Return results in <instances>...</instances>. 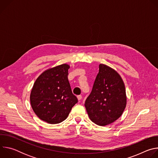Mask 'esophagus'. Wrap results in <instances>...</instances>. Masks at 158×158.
<instances>
[{
    "label": "esophagus",
    "mask_w": 158,
    "mask_h": 158,
    "mask_svg": "<svg viewBox=\"0 0 158 158\" xmlns=\"http://www.w3.org/2000/svg\"><path fill=\"white\" fill-rule=\"evenodd\" d=\"M77 99H78V100H79V101H80L81 100V99H82V96L81 95H79V96H77Z\"/></svg>",
    "instance_id": "1"
}]
</instances>
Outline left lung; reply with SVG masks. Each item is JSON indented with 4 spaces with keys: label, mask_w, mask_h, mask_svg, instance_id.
Segmentation results:
<instances>
[{
    "label": "left lung",
    "mask_w": 158,
    "mask_h": 158,
    "mask_svg": "<svg viewBox=\"0 0 158 158\" xmlns=\"http://www.w3.org/2000/svg\"><path fill=\"white\" fill-rule=\"evenodd\" d=\"M99 67L92 91L84 105L90 119L104 126L121 117L127 98L124 82L117 71L102 64Z\"/></svg>",
    "instance_id": "left-lung-1"
}]
</instances>
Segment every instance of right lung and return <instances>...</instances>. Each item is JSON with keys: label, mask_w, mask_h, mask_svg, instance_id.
<instances>
[{"label": "right lung", "mask_w": 158, "mask_h": 158, "mask_svg": "<svg viewBox=\"0 0 158 158\" xmlns=\"http://www.w3.org/2000/svg\"><path fill=\"white\" fill-rule=\"evenodd\" d=\"M69 65L63 64L43 72L35 81L30 101L37 117L49 124H58L69 116L77 99L67 79Z\"/></svg>", "instance_id": "1"}]
</instances>
